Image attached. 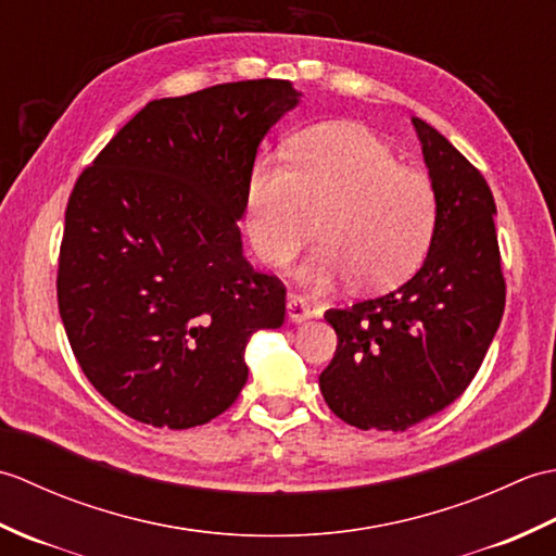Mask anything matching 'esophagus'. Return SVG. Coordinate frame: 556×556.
Wrapping results in <instances>:
<instances>
[{"mask_svg":"<svg viewBox=\"0 0 556 556\" xmlns=\"http://www.w3.org/2000/svg\"><path fill=\"white\" fill-rule=\"evenodd\" d=\"M287 315H289L291 323H305V320H311V317H313V308L305 299L296 296V293H289Z\"/></svg>","mask_w":556,"mask_h":556,"instance_id":"34e87169","label":"esophagus"}]
</instances>
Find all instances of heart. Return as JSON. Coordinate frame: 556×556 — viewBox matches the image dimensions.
Listing matches in <instances>:
<instances>
[{
	"instance_id": "1",
	"label": "heart",
	"mask_w": 556,
	"mask_h": 556,
	"mask_svg": "<svg viewBox=\"0 0 556 556\" xmlns=\"http://www.w3.org/2000/svg\"><path fill=\"white\" fill-rule=\"evenodd\" d=\"M289 167L257 162L245 186V229L255 253L287 265L323 236L299 279L329 287L351 277L358 291L408 279L428 253L437 200L428 176L399 164L384 140L361 126H315L293 140Z\"/></svg>"
}]
</instances>
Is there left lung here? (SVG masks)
<instances>
[{"mask_svg": "<svg viewBox=\"0 0 556 556\" xmlns=\"http://www.w3.org/2000/svg\"><path fill=\"white\" fill-rule=\"evenodd\" d=\"M437 200L422 267L380 299L327 311L337 353L320 375L334 416L361 430L401 432L466 392L504 313L494 198L448 140L413 116Z\"/></svg>", "mask_w": 556, "mask_h": 556, "instance_id": "left-lung-1", "label": "left lung"}]
</instances>
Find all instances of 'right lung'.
Masks as SVG:
<instances>
[{
  "instance_id": "obj_1",
  "label": "right lung",
  "mask_w": 556,
  "mask_h": 556,
  "mask_svg": "<svg viewBox=\"0 0 556 556\" xmlns=\"http://www.w3.org/2000/svg\"><path fill=\"white\" fill-rule=\"evenodd\" d=\"M299 102L271 78L152 100L78 176L59 315L90 384L128 418H217L248 380V341L285 325L287 289L243 257L239 219L260 143Z\"/></svg>"
}]
</instances>
